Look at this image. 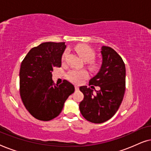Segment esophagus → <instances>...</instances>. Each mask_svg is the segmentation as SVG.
Instances as JSON below:
<instances>
[{"label":"esophagus","mask_w":151,"mask_h":151,"mask_svg":"<svg viewBox=\"0 0 151 151\" xmlns=\"http://www.w3.org/2000/svg\"><path fill=\"white\" fill-rule=\"evenodd\" d=\"M75 89H76V91H78L79 90V87H78V86H75Z\"/></svg>","instance_id":"34e87169"}]
</instances>
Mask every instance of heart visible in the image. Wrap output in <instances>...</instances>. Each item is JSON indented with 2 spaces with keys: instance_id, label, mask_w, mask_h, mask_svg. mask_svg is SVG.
I'll return each instance as SVG.
<instances>
[{
  "instance_id": "1",
  "label": "heart",
  "mask_w": 151,
  "mask_h": 151,
  "mask_svg": "<svg viewBox=\"0 0 151 151\" xmlns=\"http://www.w3.org/2000/svg\"><path fill=\"white\" fill-rule=\"evenodd\" d=\"M76 51L80 57L84 60V61H88V67L90 69L95 70L97 68V64L95 63L92 59L95 57V52L93 49L87 45H78L76 47ZM67 54V51H65L63 53L62 60L64 61L65 60L66 55ZM88 77V73L84 70H81V71H76V70H72L69 71L68 73V78L71 82L74 83L78 84L82 82V80L85 79Z\"/></svg>"
}]
</instances>
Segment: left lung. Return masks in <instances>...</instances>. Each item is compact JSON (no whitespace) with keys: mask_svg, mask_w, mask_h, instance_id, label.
Instances as JSON below:
<instances>
[{"mask_svg":"<svg viewBox=\"0 0 151 151\" xmlns=\"http://www.w3.org/2000/svg\"><path fill=\"white\" fill-rule=\"evenodd\" d=\"M102 65L98 73L89 80V85L100 86L95 91L86 86L80 87L84 99L79 104L80 111L86 120L100 124L115 114L123 100L125 91V65L114 49L101 47ZM93 86H91L92 87Z\"/></svg>","mask_w":151,"mask_h":151,"instance_id":"left-lung-1","label":"left lung"}]
</instances>
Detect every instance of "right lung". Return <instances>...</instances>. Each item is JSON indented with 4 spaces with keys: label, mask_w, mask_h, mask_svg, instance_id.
<instances>
[{
    "label": "right lung",
    "mask_w": 151,
    "mask_h": 151,
    "mask_svg": "<svg viewBox=\"0 0 151 151\" xmlns=\"http://www.w3.org/2000/svg\"><path fill=\"white\" fill-rule=\"evenodd\" d=\"M65 42H43L29 51L20 69V93L31 115L49 121L63 110L64 104L75 91L65 80L60 85L52 80L53 67H60Z\"/></svg>",
    "instance_id": "1"
}]
</instances>
